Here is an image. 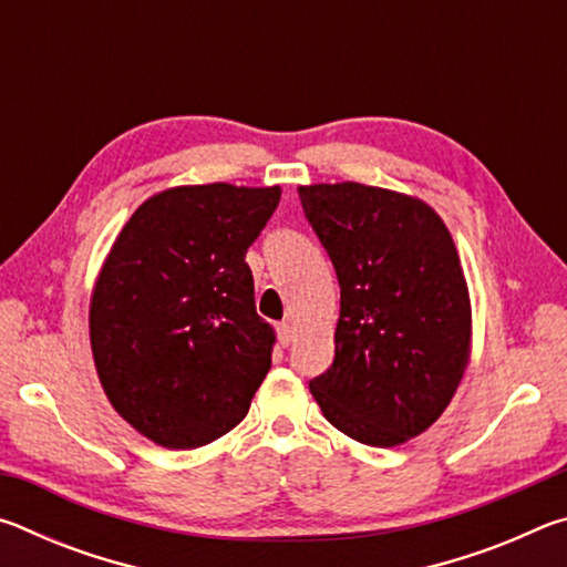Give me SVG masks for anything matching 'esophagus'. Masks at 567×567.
Here are the masks:
<instances>
[{
    "label": "esophagus",
    "mask_w": 567,
    "mask_h": 567,
    "mask_svg": "<svg viewBox=\"0 0 567 567\" xmlns=\"http://www.w3.org/2000/svg\"><path fill=\"white\" fill-rule=\"evenodd\" d=\"M277 340H280L282 348H290L292 340H295V328H292L290 322L277 324Z\"/></svg>",
    "instance_id": "obj_1"
}]
</instances>
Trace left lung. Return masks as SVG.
Here are the masks:
<instances>
[{
	"label": "left lung",
	"instance_id": "left-lung-1",
	"mask_svg": "<svg viewBox=\"0 0 567 567\" xmlns=\"http://www.w3.org/2000/svg\"><path fill=\"white\" fill-rule=\"evenodd\" d=\"M340 282L334 360L310 392L352 440L395 447L433 425L470 362L463 265L433 207L405 192L320 182L297 187Z\"/></svg>",
	"mask_w": 567,
	"mask_h": 567
}]
</instances>
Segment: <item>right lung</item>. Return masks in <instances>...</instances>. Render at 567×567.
Wrapping results in <instances>:
<instances>
[{"label": "right lung", "mask_w": 567, "mask_h": 567, "mask_svg": "<svg viewBox=\"0 0 567 567\" xmlns=\"http://www.w3.org/2000/svg\"><path fill=\"white\" fill-rule=\"evenodd\" d=\"M280 185H179L145 199L104 257L90 300L102 390L155 445L195 450L247 415L272 364L245 262Z\"/></svg>", "instance_id": "obj_1"}]
</instances>
